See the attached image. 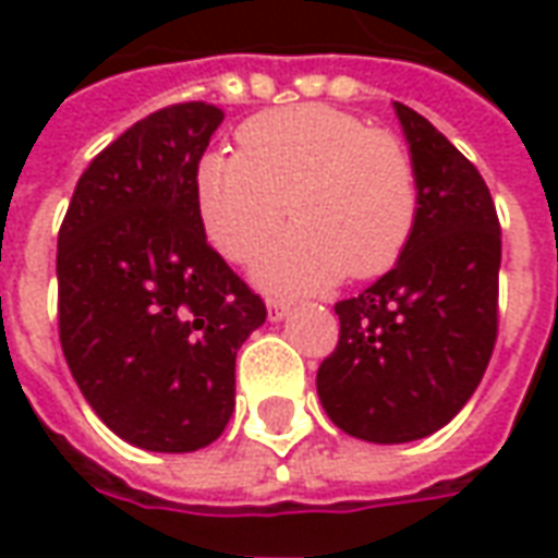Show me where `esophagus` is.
I'll return each mask as SVG.
<instances>
[{"label": "esophagus", "instance_id": "1", "mask_svg": "<svg viewBox=\"0 0 558 558\" xmlns=\"http://www.w3.org/2000/svg\"><path fill=\"white\" fill-rule=\"evenodd\" d=\"M290 302H283V299H268V319H271V323H280L283 316H290Z\"/></svg>", "mask_w": 558, "mask_h": 558}]
</instances>
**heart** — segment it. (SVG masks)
Segmentation results:
<instances>
[{"label": "heart", "mask_w": 558, "mask_h": 558, "mask_svg": "<svg viewBox=\"0 0 558 558\" xmlns=\"http://www.w3.org/2000/svg\"><path fill=\"white\" fill-rule=\"evenodd\" d=\"M239 151L196 167V206L208 239L247 263L292 218L302 223L259 256L256 280L275 292H314L376 278L407 251L418 220V172L395 134L326 104L247 119Z\"/></svg>", "instance_id": "obj_1"}]
</instances>
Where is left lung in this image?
<instances>
[{"instance_id":"obj_1","label":"left lung","mask_w":558,"mask_h":558,"mask_svg":"<svg viewBox=\"0 0 558 558\" xmlns=\"http://www.w3.org/2000/svg\"><path fill=\"white\" fill-rule=\"evenodd\" d=\"M418 172V220L391 271L335 304L340 338L316 371L340 430L379 445L430 436L466 407L496 343L502 230L481 172L395 104Z\"/></svg>"}]
</instances>
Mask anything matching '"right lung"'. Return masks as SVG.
I'll use <instances>...</instances> for the list:
<instances>
[{
    "label": "right lung",
    "instance_id": "right-lung-1",
    "mask_svg": "<svg viewBox=\"0 0 558 558\" xmlns=\"http://www.w3.org/2000/svg\"><path fill=\"white\" fill-rule=\"evenodd\" d=\"M218 107L140 119L80 175L59 230V340L95 415L125 442L184 454L235 407V352L266 304L206 242L196 167Z\"/></svg>",
    "mask_w": 558,
    "mask_h": 558
}]
</instances>
